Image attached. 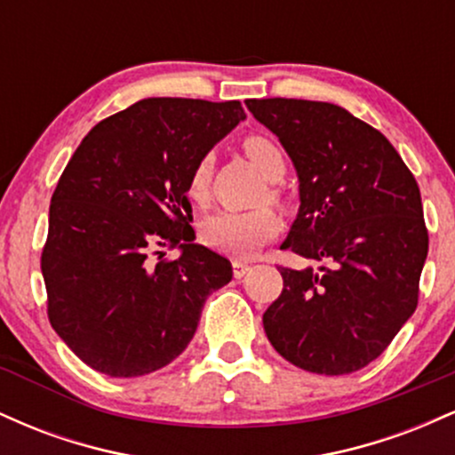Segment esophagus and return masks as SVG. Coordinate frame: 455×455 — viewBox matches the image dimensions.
<instances>
[{
    "label": "esophagus",
    "mask_w": 455,
    "mask_h": 455,
    "mask_svg": "<svg viewBox=\"0 0 455 455\" xmlns=\"http://www.w3.org/2000/svg\"><path fill=\"white\" fill-rule=\"evenodd\" d=\"M250 271V265L248 263H243V260H233V275L237 280H242L245 274H248Z\"/></svg>",
    "instance_id": "obj_1"
}]
</instances>
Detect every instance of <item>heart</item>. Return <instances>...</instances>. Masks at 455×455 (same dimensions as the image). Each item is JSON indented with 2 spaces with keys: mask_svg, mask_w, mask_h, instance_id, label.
I'll return each instance as SVG.
<instances>
[{
  "mask_svg": "<svg viewBox=\"0 0 455 455\" xmlns=\"http://www.w3.org/2000/svg\"><path fill=\"white\" fill-rule=\"evenodd\" d=\"M242 148L257 169L267 180H280L286 171L284 151L267 134L252 132L243 137ZM213 180V156H201L192 166L188 177V196L196 205H205L212 195ZM269 196L280 201V188H271ZM280 231V218L271 207H259L250 212H218L201 224L198 237L207 248L218 252L231 254V257H250L257 252L263 243L274 239Z\"/></svg>",
  "mask_w": 455,
  "mask_h": 455,
  "instance_id": "b5f03b06",
  "label": "heart"
}]
</instances>
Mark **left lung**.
Masks as SVG:
<instances>
[{
    "instance_id": "8db88e82",
    "label": "left lung",
    "mask_w": 455,
    "mask_h": 455,
    "mask_svg": "<svg viewBox=\"0 0 455 455\" xmlns=\"http://www.w3.org/2000/svg\"><path fill=\"white\" fill-rule=\"evenodd\" d=\"M293 160L301 207L280 245L321 267L278 265L284 289L263 315L271 347L315 374L379 357L419 301L427 228L419 186L377 128L329 102L245 100Z\"/></svg>"
}]
</instances>
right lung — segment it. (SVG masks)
<instances>
[{"label":"right lung","instance_id":"right-lung-1","mask_svg":"<svg viewBox=\"0 0 455 455\" xmlns=\"http://www.w3.org/2000/svg\"><path fill=\"white\" fill-rule=\"evenodd\" d=\"M245 117L242 102L145 98L83 139L51 196L46 315L81 362L115 379L164 368L195 336L231 263L192 243L188 177ZM180 247L169 259L164 249Z\"/></svg>","mask_w":455,"mask_h":455}]
</instances>
